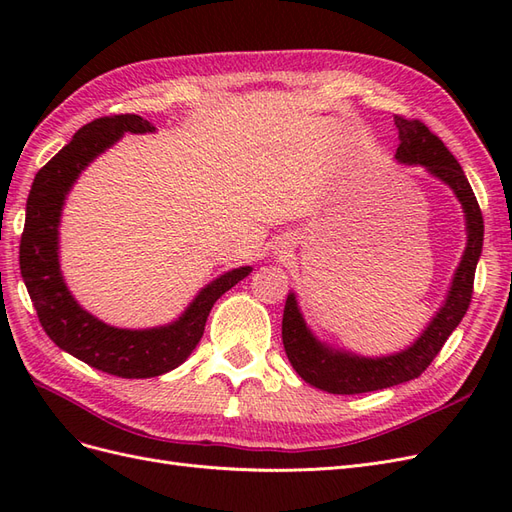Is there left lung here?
Returning <instances> with one entry per match:
<instances>
[{"label": "left lung", "instance_id": "1", "mask_svg": "<svg viewBox=\"0 0 512 512\" xmlns=\"http://www.w3.org/2000/svg\"><path fill=\"white\" fill-rule=\"evenodd\" d=\"M393 119L399 130V147L395 158L399 162L421 164L431 175L451 185L459 203L463 205V211H466L468 247L459 262L448 299L438 316L431 320L427 331L416 339L412 348L393 356H382V359H363V356L322 346L307 331L294 294H288L282 320V342L288 361L305 382L333 395H356L389 389V386L421 376L442 350L448 335L457 329L461 318L466 316L474 292V273L480 250H483L485 226L470 181L463 175L453 153L444 147L440 138L421 119L404 115H395Z\"/></svg>", "mask_w": 512, "mask_h": 512}]
</instances>
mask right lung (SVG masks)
Segmentation results:
<instances>
[{
	"label": "right lung",
	"mask_w": 512,
	"mask_h": 512,
	"mask_svg": "<svg viewBox=\"0 0 512 512\" xmlns=\"http://www.w3.org/2000/svg\"><path fill=\"white\" fill-rule=\"evenodd\" d=\"M153 130L147 119L130 113L100 117L83 126L38 170L29 190L21 235V275L44 333L79 361L119 378H153L179 367L203 337L213 303L252 271V267H241L224 273L200 290L177 322L149 331L108 327L72 299L61 280L57 256V228L66 194L81 170L119 141L123 132Z\"/></svg>",
	"instance_id": "right-lung-1"
}]
</instances>
